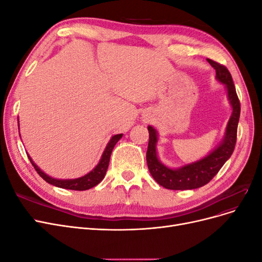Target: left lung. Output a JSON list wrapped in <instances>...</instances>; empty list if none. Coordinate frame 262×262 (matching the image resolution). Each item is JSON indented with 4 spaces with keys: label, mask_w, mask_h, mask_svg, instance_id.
Listing matches in <instances>:
<instances>
[{
    "label": "left lung",
    "mask_w": 262,
    "mask_h": 262,
    "mask_svg": "<svg viewBox=\"0 0 262 262\" xmlns=\"http://www.w3.org/2000/svg\"><path fill=\"white\" fill-rule=\"evenodd\" d=\"M208 62L215 69L217 80L226 85L228 99L233 107V114L227 123L225 137L220 146L207 157L178 169H170L158 161L155 146L157 134L153 126L148 125L149 139L146 152L147 167L157 184L166 189L189 190L207 185L234 152L237 140V125H238L241 115V102L236 94L232 75L227 68L211 59H208Z\"/></svg>",
    "instance_id": "1"
}]
</instances>
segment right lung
<instances>
[{
    "label": "right lung",
    "mask_w": 262,
    "mask_h": 262,
    "mask_svg": "<svg viewBox=\"0 0 262 262\" xmlns=\"http://www.w3.org/2000/svg\"><path fill=\"white\" fill-rule=\"evenodd\" d=\"M122 138V134H117V136H114L112 138V140L109 141V143L107 144L106 149L104 150V153H102L101 156V160L99 161L98 165L95 167L91 172L87 173V175L81 177V178H77V179H67V180H59V179H54L49 177L48 175H46V173L39 169L38 166L31 161V158L28 156L30 163L33 164L34 168L36 169V171L39 173V176H40L43 180H46L48 184L53 185L55 187H59V188H63V189H70V190H77V191H83V190H87V189H91L93 187H95L96 185H98L99 182L104 179L105 175H106V171L108 168V165H109V160H110V155H112L113 149L115 147V145L117 144V142Z\"/></svg>",
    "instance_id": "add662e5"
}]
</instances>
